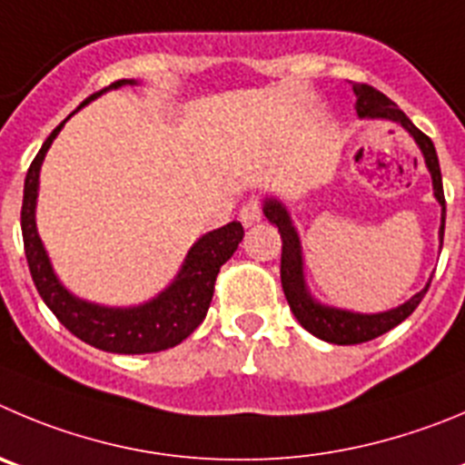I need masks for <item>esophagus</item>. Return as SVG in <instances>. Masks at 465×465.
I'll use <instances>...</instances> for the list:
<instances>
[{"instance_id":"esophagus-1","label":"esophagus","mask_w":465,"mask_h":465,"mask_svg":"<svg viewBox=\"0 0 465 465\" xmlns=\"http://www.w3.org/2000/svg\"><path fill=\"white\" fill-rule=\"evenodd\" d=\"M259 220H262V203H259L257 199H250V202L242 203L241 223L245 224V227H252V224H257Z\"/></svg>"}]
</instances>
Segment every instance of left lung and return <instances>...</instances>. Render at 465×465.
I'll return each mask as SVG.
<instances>
[{
	"instance_id": "1",
	"label": "left lung",
	"mask_w": 465,
	"mask_h": 465,
	"mask_svg": "<svg viewBox=\"0 0 465 465\" xmlns=\"http://www.w3.org/2000/svg\"><path fill=\"white\" fill-rule=\"evenodd\" d=\"M355 95H358V103H355V110H358L360 119H388L397 121L403 128L413 134V140L418 142L420 151L424 155V163H427L429 172H431L433 181V194H436L438 203L442 208L440 215V245L442 236H445V193H442V176H440V164H438L436 146L429 140L427 134L420 128H415L413 121L403 114L388 95L376 91L370 84H353ZM263 215L271 220L277 227L282 236V263H280V277H282V289H284V296L289 307H292L293 316L298 319V323L305 328L307 332H312L314 337L323 341H331V344H362V341L376 340V337L385 335L388 331H392L394 325H399L401 321L409 319L415 312V307L422 302L424 293H427L429 284L424 286L422 292L415 293L409 302L394 307V310L381 312V314H358V312H346L337 310V307H325L321 302H316L310 296L305 286V277H302V250H301V238H298L296 227L292 223V215L284 208V203L277 202V199H266L263 202Z\"/></svg>"
}]
</instances>
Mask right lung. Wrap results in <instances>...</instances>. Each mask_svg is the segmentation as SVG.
Wrapping results in <instances>:
<instances>
[{"label": "right lung", "instance_id": "obj_1", "mask_svg": "<svg viewBox=\"0 0 465 465\" xmlns=\"http://www.w3.org/2000/svg\"><path fill=\"white\" fill-rule=\"evenodd\" d=\"M124 84H137L134 80L112 82L98 94L89 95L82 105L94 101L95 95L110 89H119ZM68 119L56 125L34 163L29 164L27 179H25V197L20 224H23L25 254H27L29 272L41 293L43 302L52 310V314L66 325L75 337L86 344L95 346L110 353H158L181 344L185 337L197 331V325L206 319L211 307L213 292H215V277L223 263L232 259L238 242L242 241V224L229 223L224 227L208 232L190 247L188 257L181 266L179 275L153 301L137 307H103L94 302L80 301L73 296L62 282L56 280L52 263L47 259L45 247L36 232V197H38V173H41L43 158L47 149L64 128Z\"/></svg>", "mask_w": 465, "mask_h": 465}]
</instances>
